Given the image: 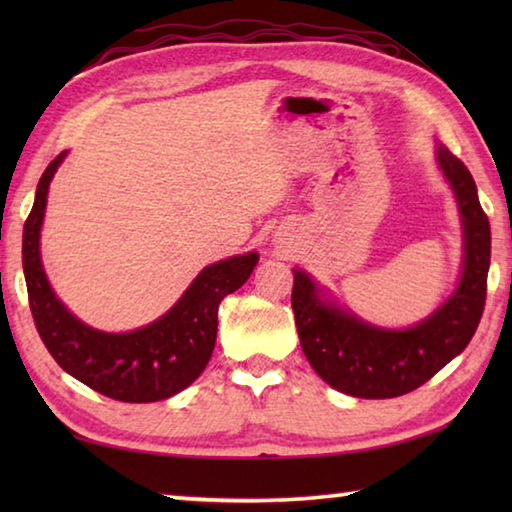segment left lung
I'll return each instance as SVG.
<instances>
[{
  "mask_svg": "<svg viewBox=\"0 0 512 512\" xmlns=\"http://www.w3.org/2000/svg\"><path fill=\"white\" fill-rule=\"evenodd\" d=\"M438 164L456 194L465 255L456 291L429 318L411 329L368 325L320 300L311 277L293 268L291 307L302 352L336 391L366 400L411 393L461 354L479 327L488 291L490 223L465 164L445 146H438Z\"/></svg>",
  "mask_w": 512,
  "mask_h": 512,
  "instance_id": "1",
  "label": "left lung"
}]
</instances>
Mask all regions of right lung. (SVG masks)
I'll use <instances>...</instances> for the list:
<instances>
[{
	"instance_id": "1",
	"label": "right lung",
	"mask_w": 512,
	"mask_h": 512,
	"mask_svg": "<svg viewBox=\"0 0 512 512\" xmlns=\"http://www.w3.org/2000/svg\"><path fill=\"white\" fill-rule=\"evenodd\" d=\"M56 155L42 173L36 201L24 223L22 266L33 323L51 357L69 375L119 402H158L176 395L205 370L216 343L219 305L244 284L257 253L223 259L203 268L176 305L155 323L126 334H108L69 314L51 291L40 262V228L47 192L58 164Z\"/></svg>"
}]
</instances>
